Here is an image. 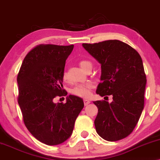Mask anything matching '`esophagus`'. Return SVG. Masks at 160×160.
I'll return each mask as SVG.
<instances>
[{"instance_id": "1", "label": "esophagus", "mask_w": 160, "mask_h": 160, "mask_svg": "<svg viewBox=\"0 0 160 160\" xmlns=\"http://www.w3.org/2000/svg\"><path fill=\"white\" fill-rule=\"evenodd\" d=\"M84 106H87V105H89L90 103V101H89V100L87 99H84Z\"/></svg>"}]
</instances>
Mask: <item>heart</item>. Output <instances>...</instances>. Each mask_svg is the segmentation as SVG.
I'll return each mask as SVG.
<instances>
[{
	"label": "heart",
	"mask_w": 160,
	"mask_h": 160,
	"mask_svg": "<svg viewBox=\"0 0 160 160\" xmlns=\"http://www.w3.org/2000/svg\"><path fill=\"white\" fill-rule=\"evenodd\" d=\"M80 67L84 71L88 68L89 67H92V63L88 60H80L79 62ZM62 78L64 81H67L68 78V73L65 71H63L62 74ZM94 87V85L92 83L87 82L85 84H80L74 86L73 88L71 89V93L72 95L78 96L80 98H88L91 94V89Z\"/></svg>",
	"instance_id": "b5f03b06"
}]
</instances>
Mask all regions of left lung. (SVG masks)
I'll return each mask as SVG.
<instances>
[{"label":"left lung","instance_id":"8db88e82","mask_svg":"<svg viewBox=\"0 0 160 160\" xmlns=\"http://www.w3.org/2000/svg\"><path fill=\"white\" fill-rule=\"evenodd\" d=\"M82 46L101 64V82L96 92L102 97L113 96L111 103L93 102L98 108L96 131L106 141H119L132 133L144 107L146 76L141 57L119 40Z\"/></svg>","mask_w":160,"mask_h":160}]
</instances>
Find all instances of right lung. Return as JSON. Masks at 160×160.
I'll use <instances>...</instances> for the list:
<instances>
[{"label":"right lung","mask_w":160,"mask_h":160,"mask_svg":"<svg viewBox=\"0 0 160 160\" xmlns=\"http://www.w3.org/2000/svg\"><path fill=\"white\" fill-rule=\"evenodd\" d=\"M73 45L40 44L27 54L17 75L18 100L23 122L41 143L58 145L73 132L74 123L84 102L69 95L65 103L54 98L67 95L62 74Z\"/></svg>","instance_id":"add662e5"}]
</instances>
